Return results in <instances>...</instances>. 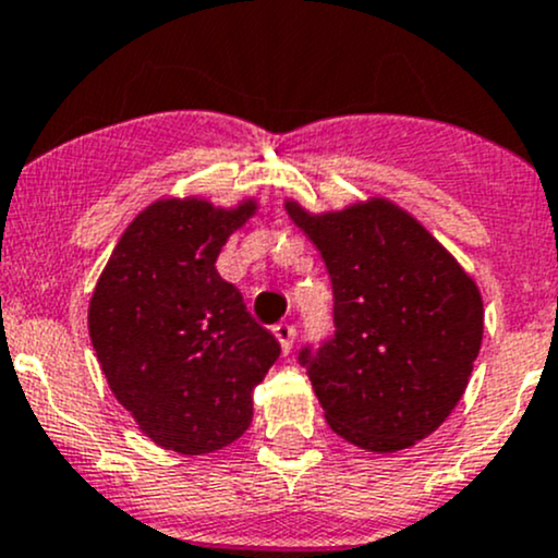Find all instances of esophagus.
I'll return each instance as SVG.
<instances>
[{"instance_id":"1","label":"esophagus","mask_w":558,"mask_h":558,"mask_svg":"<svg viewBox=\"0 0 558 558\" xmlns=\"http://www.w3.org/2000/svg\"><path fill=\"white\" fill-rule=\"evenodd\" d=\"M275 339L280 342V350H283V355L291 353V344H294V337H296V328L291 324H278L272 328Z\"/></svg>"}]
</instances>
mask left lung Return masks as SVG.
Here are the masks:
<instances>
[{
  "mask_svg": "<svg viewBox=\"0 0 558 558\" xmlns=\"http://www.w3.org/2000/svg\"><path fill=\"white\" fill-rule=\"evenodd\" d=\"M291 221L324 256L333 337L299 363L337 436L387 454L438 430L460 403L484 337L476 280L401 205L368 197Z\"/></svg>",
  "mask_w": 558,
  "mask_h": 558,
  "instance_id": "obj_1",
  "label": "left lung"
}]
</instances>
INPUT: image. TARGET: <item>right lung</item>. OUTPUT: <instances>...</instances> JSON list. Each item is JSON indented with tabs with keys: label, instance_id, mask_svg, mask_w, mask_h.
<instances>
[{
	"label": "right lung",
	"instance_id": "obj_1",
	"mask_svg": "<svg viewBox=\"0 0 558 558\" xmlns=\"http://www.w3.org/2000/svg\"><path fill=\"white\" fill-rule=\"evenodd\" d=\"M254 197L219 208L205 197L146 205L117 240L93 289L87 328L117 401L157 447L210 454L254 417V387L280 344L216 272Z\"/></svg>",
	"mask_w": 558,
	"mask_h": 558
}]
</instances>
